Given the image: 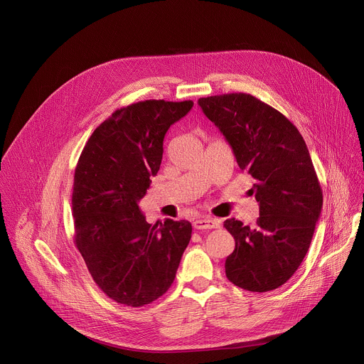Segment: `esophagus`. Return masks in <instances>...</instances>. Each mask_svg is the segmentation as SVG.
<instances>
[{"mask_svg": "<svg viewBox=\"0 0 364 364\" xmlns=\"http://www.w3.org/2000/svg\"><path fill=\"white\" fill-rule=\"evenodd\" d=\"M193 225L196 229H215V228H219L220 222L218 219L214 218L197 219V220H194Z\"/></svg>", "mask_w": 364, "mask_h": 364, "instance_id": "obj_1", "label": "esophagus"}]
</instances>
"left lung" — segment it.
<instances>
[{
  "label": "left lung",
  "instance_id": "obj_1",
  "mask_svg": "<svg viewBox=\"0 0 364 364\" xmlns=\"http://www.w3.org/2000/svg\"><path fill=\"white\" fill-rule=\"evenodd\" d=\"M226 138L242 171L255 180L256 226L226 219L235 239L228 280L253 292L279 289L304 260L321 215L322 188L298 129L276 108L245 92L198 100Z\"/></svg>",
  "mask_w": 364,
  "mask_h": 364
}]
</instances>
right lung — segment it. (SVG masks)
<instances>
[{
  "label": "right lung",
  "mask_w": 364,
  "mask_h": 364,
  "mask_svg": "<svg viewBox=\"0 0 364 364\" xmlns=\"http://www.w3.org/2000/svg\"><path fill=\"white\" fill-rule=\"evenodd\" d=\"M193 101L146 100L112 112L84 146L74 171V245L108 298L144 306L174 282L191 239L188 220L147 223L138 203L163 157V139Z\"/></svg>",
  "instance_id": "1"
}]
</instances>
